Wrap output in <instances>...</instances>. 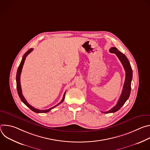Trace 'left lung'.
Returning a JSON list of instances; mask_svg holds the SVG:
<instances>
[{
	"instance_id": "1",
	"label": "left lung",
	"mask_w": 150,
	"mask_h": 150,
	"mask_svg": "<svg viewBox=\"0 0 150 150\" xmlns=\"http://www.w3.org/2000/svg\"><path fill=\"white\" fill-rule=\"evenodd\" d=\"M109 52L112 53H115L117 56L125 69L126 76L122 92L116 105L108 112H102L104 113H115L122 108V105L125 103L127 100L129 98V97L130 96L131 90V81L132 79V69L131 64L126 56L122 52L119 51L116 47H112L109 50Z\"/></svg>"
}]
</instances>
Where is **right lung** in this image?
Masks as SVG:
<instances>
[{
    "label": "right lung",
    "mask_w": 150,
    "mask_h": 150,
    "mask_svg": "<svg viewBox=\"0 0 150 150\" xmlns=\"http://www.w3.org/2000/svg\"><path fill=\"white\" fill-rule=\"evenodd\" d=\"M33 50V49H30V50H28L25 54L23 56V59H22V60H21L20 64H19V66L18 68V71H17V73H16V88H17V91H18V94L19 95V97L20 98V99L21 100V101H22L27 107L28 108H29L32 111L35 112V113H47V112H49V111H50L52 109L54 108L55 107H56L57 105H58L59 104H60V103H62L64 99H65V93H66V91L65 92V93H64L63 94V98L62 100L60 101V103H59L57 105L52 107V108L49 109H47V110H39V109H37L35 108H34V107H33L32 105H31L30 104H28V103L27 101V100H25V98H24V97L23 96V93H22V90H21V82H20V76H21V71H22V69H23V65H24V62L25 60V59L27 57V56H28V54L29 53H30Z\"/></svg>",
    "instance_id": "obj_1"
}]
</instances>
